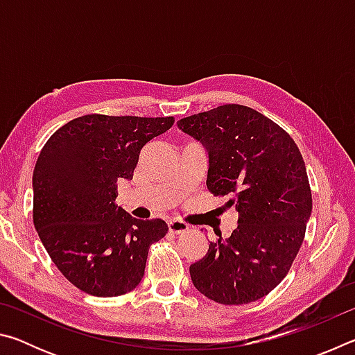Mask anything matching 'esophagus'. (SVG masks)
<instances>
[{"label": "esophagus", "mask_w": 355, "mask_h": 355, "mask_svg": "<svg viewBox=\"0 0 355 355\" xmlns=\"http://www.w3.org/2000/svg\"><path fill=\"white\" fill-rule=\"evenodd\" d=\"M167 227H169V232L173 233V235H180V233H184V232L189 230V227H188V224H186V222L175 220V219L167 222Z\"/></svg>", "instance_id": "esophagus-1"}]
</instances>
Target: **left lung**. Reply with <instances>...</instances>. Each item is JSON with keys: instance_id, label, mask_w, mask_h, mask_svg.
<instances>
[{"instance_id": "8db88e82", "label": "left lung", "mask_w": 355, "mask_h": 355, "mask_svg": "<svg viewBox=\"0 0 355 355\" xmlns=\"http://www.w3.org/2000/svg\"><path fill=\"white\" fill-rule=\"evenodd\" d=\"M208 152L207 188L232 197L238 227L189 266L203 296L255 302L277 286L302 245L311 214L307 169L286 131L252 107L222 105L177 122Z\"/></svg>"}]
</instances>
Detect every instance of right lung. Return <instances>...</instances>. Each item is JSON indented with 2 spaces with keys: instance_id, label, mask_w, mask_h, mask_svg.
I'll return each instance as SVG.
<instances>
[{
  "instance_id": "1",
  "label": "right lung",
  "mask_w": 355,
  "mask_h": 355,
  "mask_svg": "<svg viewBox=\"0 0 355 355\" xmlns=\"http://www.w3.org/2000/svg\"><path fill=\"white\" fill-rule=\"evenodd\" d=\"M173 122L87 114L42 148L33 173L34 227L56 268L81 291L122 296L142 280L150 245L169 228L117 207V182L133 178L142 147Z\"/></svg>"
}]
</instances>
